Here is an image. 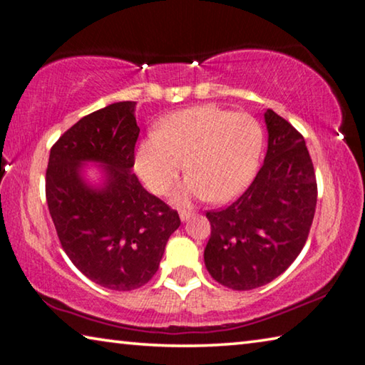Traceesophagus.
<instances>
[{"label": "esophagus", "mask_w": 365, "mask_h": 365, "mask_svg": "<svg viewBox=\"0 0 365 365\" xmlns=\"http://www.w3.org/2000/svg\"><path fill=\"white\" fill-rule=\"evenodd\" d=\"M190 217H193V212L192 211H180V219H182V222H185V221H188Z\"/></svg>", "instance_id": "34e87169"}]
</instances>
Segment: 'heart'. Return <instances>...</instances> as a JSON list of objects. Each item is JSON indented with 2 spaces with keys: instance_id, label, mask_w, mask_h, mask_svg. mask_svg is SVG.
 <instances>
[{
  "instance_id": "heart-1",
  "label": "heart",
  "mask_w": 365,
  "mask_h": 365,
  "mask_svg": "<svg viewBox=\"0 0 365 365\" xmlns=\"http://www.w3.org/2000/svg\"><path fill=\"white\" fill-rule=\"evenodd\" d=\"M263 151V130L255 117L206 103L178 110L140 143L135 165L155 195H165L185 170L177 203L232 200L255 177Z\"/></svg>"
}]
</instances>
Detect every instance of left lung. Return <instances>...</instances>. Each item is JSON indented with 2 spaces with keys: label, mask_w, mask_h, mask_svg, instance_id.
I'll use <instances>...</instances> for the list:
<instances>
[{
  "label": "left lung",
  "mask_w": 365,
  "mask_h": 365,
  "mask_svg": "<svg viewBox=\"0 0 365 365\" xmlns=\"http://www.w3.org/2000/svg\"><path fill=\"white\" fill-rule=\"evenodd\" d=\"M264 123L268 151L255 180L230 206L206 212L205 264L234 291L262 287L284 273L302 252L315 214L317 180L304 136L271 108Z\"/></svg>",
  "instance_id": "obj_1"
}]
</instances>
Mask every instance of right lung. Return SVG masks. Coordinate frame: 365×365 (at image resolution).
<instances>
[{"label":"right lung","instance_id":"obj_1","mask_svg":"<svg viewBox=\"0 0 365 365\" xmlns=\"http://www.w3.org/2000/svg\"><path fill=\"white\" fill-rule=\"evenodd\" d=\"M136 102H117L81 118L50 151L45 195L58 239L73 264L112 291H133L155 274L178 212L131 172L140 135ZM101 167L103 183L83 178Z\"/></svg>","mask_w":365,"mask_h":365}]
</instances>
